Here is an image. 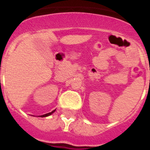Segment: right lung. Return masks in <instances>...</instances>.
<instances>
[{
    "label": "right lung",
    "instance_id": "1",
    "mask_svg": "<svg viewBox=\"0 0 150 150\" xmlns=\"http://www.w3.org/2000/svg\"><path fill=\"white\" fill-rule=\"evenodd\" d=\"M55 110H53V111L50 112V113H48V114H43V115H41L40 117H47V116H49V115H50V114H53V113H54V112L55 111Z\"/></svg>",
    "mask_w": 150,
    "mask_h": 150
}]
</instances>
